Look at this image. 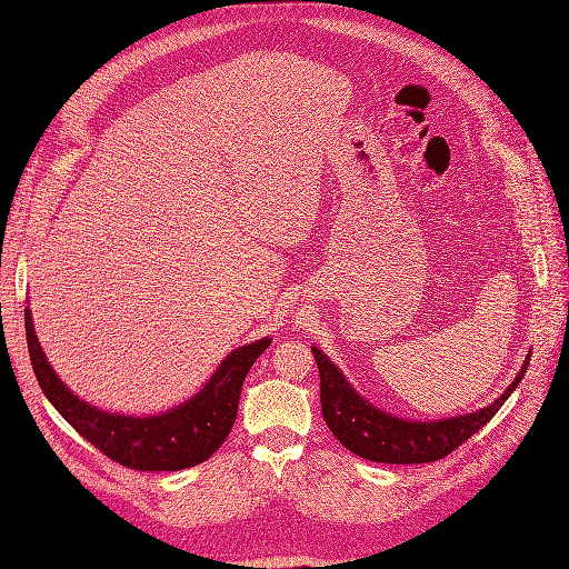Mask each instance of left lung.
Returning <instances> with one entry per match:
<instances>
[{"label": "left lung", "instance_id": "obj_1", "mask_svg": "<svg viewBox=\"0 0 569 569\" xmlns=\"http://www.w3.org/2000/svg\"><path fill=\"white\" fill-rule=\"evenodd\" d=\"M313 357L320 373L322 420L352 455L378 463H429L452 455L480 431L521 382L530 355L517 380L489 408L442 422H406L367 403L346 382L341 371L318 348Z\"/></svg>", "mask_w": 569, "mask_h": 569}]
</instances>
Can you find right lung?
<instances>
[{
  "label": "right lung",
  "instance_id": "right-lung-1",
  "mask_svg": "<svg viewBox=\"0 0 569 569\" xmlns=\"http://www.w3.org/2000/svg\"><path fill=\"white\" fill-rule=\"evenodd\" d=\"M27 348L48 401L108 459L133 470H184L212 457L228 438L242 385L269 339L232 350L202 390L179 408L157 417L110 415L71 395L50 369L37 339L32 313L24 311Z\"/></svg>",
  "mask_w": 569,
  "mask_h": 569
}]
</instances>
